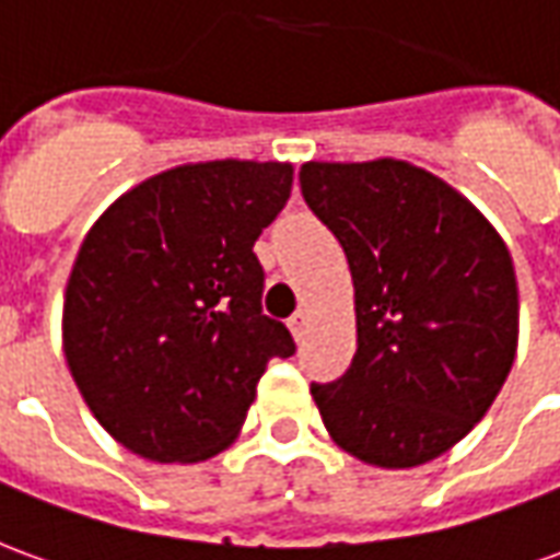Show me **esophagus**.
Masks as SVG:
<instances>
[{
	"instance_id": "34e87169",
	"label": "esophagus",
	"mask_w": 560,
	"mask_h": 560,
	"mask_svg": "<svg viewBox=\"0 0 560 560\" xmlns=\"http://www.w3.org/2000/svg\"><path fill=\"white\" fill-rule=\"evenodd\" d=\"M288 329L293 332V339H303L305 329H308V312H305V308H296V312L288 317Z\"/></svg>"
}]
</instances>
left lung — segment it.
I'll return each mask as SVG.
<instances>
[{
    "label": "left lung",
    "mask_w": 560,
    "mask_h": 560,
    "mask_svg": "<svg viewBox=\"0 0 560 560\" xmlns=\"http://www.w3.org/2000/svg\"><path fill=\"white\" fill-rule=\"evenodd\" d=\"M300 185L345 248L357 312L351 369L312 384V399L353 458L425 465L486 417L513 369V257L468 197L411 161H305Z\"/></svg>",
    "instance_id": "8db88e82"
}]
</instances>
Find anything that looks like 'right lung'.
<instances>
[{
  "mask_svg": "<svg viewBox=\"0 0 560 560\" xmlns=\"http://www.w3.org/2000/svg\"><path fill=\"white\" fill-rule=\"evenodd\" d=\"M288 161H197L149 176L92 224L71 267L62 351L92 417L149 462L236 441L272 357L255 240L288 203Z\"/></svg>",
  "mask_w": 560,
  "mask_h": 560,
  "instance_id": "right-lung-1",
  "label": "right lung"
}]
</instances>
